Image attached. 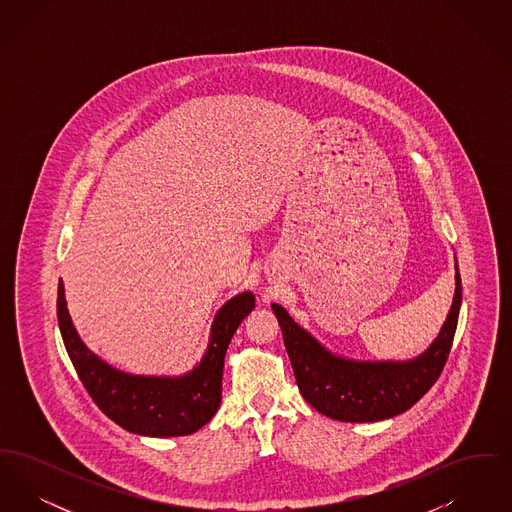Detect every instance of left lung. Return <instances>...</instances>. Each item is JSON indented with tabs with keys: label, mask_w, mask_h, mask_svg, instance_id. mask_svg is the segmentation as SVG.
I'll use <instances>...</instances> for the list:
<instances>
[{
	"label": "left lung",
	"mask_w": 512,
	"mask_h": 512,
	"mask_svg": "<svg viewBox=\"0 0 512 512\" xmlns=\"http://www.w3.org/2000/svg\"><path fill=\"white\" fill-rule=\"evenodd\" d=\"M461 303L463 284L455 259V295L449 315L432 345L409 361L345 359L301 328L282 305L272 303V311L305 401L340 422H378L409 411L436 384L453 345Z\"/></svg>",
	"instance_id": "1"
}]
</instances>
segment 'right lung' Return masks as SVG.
<instances>
[{
  "mask_svg": "<svg viewBox=\"0 0 512 512\" xmlns=\"http://www.w3.org/2000/svg\"><path fill=\"white\" fill-rule=\"evenodd\" d=\"M255 307V295L228 299L213 318L201 361L182 376H142L101 361L80 340L67 309L65 286L57 288V320L76 374L94 403L126 432L149 438L190 436L219 411L228 343Z\"/></svg>",
  "mask_w": 512,
  "mask_h": 512,
  "instance_id": "1",
  "label": "right lung"
}]
</instances>
